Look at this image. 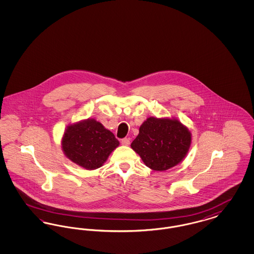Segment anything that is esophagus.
<instances>
[{
  "instance_id": "obj_1",
  "label": "esophagus",
  "mask_w": 254,
  "mask_h": 254,
  "mask_svg": "<svg viewBox=\"0 0 254 254\" xmlns=\"http://www.w3.org/2000/svg\"><path fill=\"white\" fill-rule=\"evenodd\" d=\"M121 144L123 145H128L130 144V140L128 138H124L121 140Z\"/></svg>"
}]
</instances>
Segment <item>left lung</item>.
Masks as SVG:
<instances>
[{
	"label": "left lung",
	"mask_w": 254,
	"mask_h": 254,
	"mask_svg": "<svg viewBox=\"0 0 254 254\" xmlns=\"http://www.w3.org/2000/svg\"><path fill=\"white\" fill-rule=\"evenodd\" d=\"M190 143L191 134L181 122L149 117L140 127L130 146L146 167L164 171L186 157Z\"/></svg>",
	"instance_id": "1"
}]
</instances>
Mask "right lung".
Listing matches in <instances>:
<instances>
[{
  "label": "right lung",
  "mask_w": 254,
  "mask_h": 254,
  "mask_svg": "<svg viewBox=\"0 0 254 254\" xmlns=\"http://www.w3.org/2000/svg\"><path fill=\"white\" fill-rule=\"evenodd\" d=\"M118 145L114 134L94 119L70 125L62 140L65 156L88 170L102 167Z\"/></svg>",
  "instance_id": "right-lung-1"
}]
</instances>
